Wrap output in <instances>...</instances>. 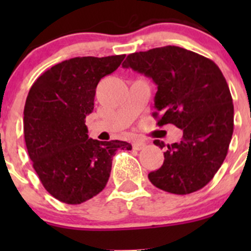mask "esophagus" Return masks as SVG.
<instances>
[{
	"label": "esophagus",
	"instance_id": "34e87169",
	"mask_svg": "<svg viewBox=\"0 0 251 251\" xmlns=\"http://www.w3.org/2000/svg\"><path fill=\"white\" fill-rule=\"evenodd\" d=\"M144 146H146V143H144V142H142V141H135L132 143L133 149H136V151H140V149L143 148Z\"/></svg>",
	"mask_w": 251,
	"mask_h": 251
}]
</instances>
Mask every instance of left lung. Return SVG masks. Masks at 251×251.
<instances>
[{
	"label": "left lung",
	"instance_id": "obj_1",
	"mask_svg": "<svg viewBox=\"0 0 251 251\" xmlns=\"http://www.w3.org/2000/svg\"><path fill=\"white\" fill-rule=\"evenodd\" d=\"M124 68L151 77L158 125L183 131L168 144L164 163L148 178L163 191L189 194L206 186L224 163L233 133V103L220 68L209 58L177 46L128 54ZM156 146L164 147L159 140Z\"/></svg>",
	"mask_w": 251,
	"mask_h": 251
}]
</instances>
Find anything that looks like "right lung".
Here are the masks:
<instances>
[{
    "label": "right lung",
    "instance_id": "1",
    "mask_svg": "<svg viewBox=\"0 0 251 251\" xmlns=\"http://www.w3.org/2000/svg\"><path fill=\"white\" fill-rule=\"evenodd\" d=\"M125 54L76 57L55 64L34 82L24 107V138L32 166L50 196L81 204L104 189L124 141L88 138L85 119L92 113L100 78L115 72Z\"/></svg>",
    "mask_w": 251,
    "mask_h": 251
}]
</instances>
